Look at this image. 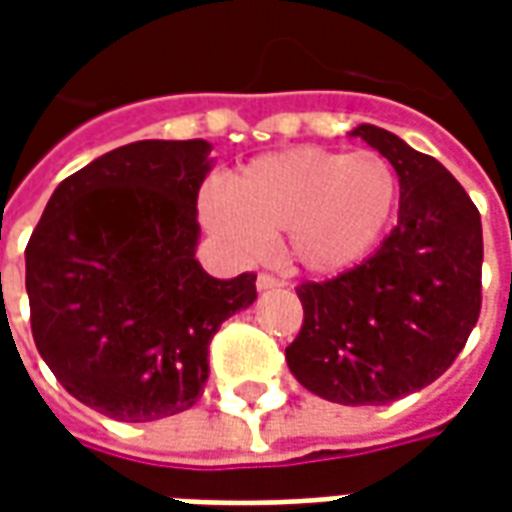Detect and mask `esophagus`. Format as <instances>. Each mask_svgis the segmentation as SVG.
<instances>
[{"label":"esophagus","instance_id":"34e87169","mask_svg":"<svg viewBox=\"0 0 512 512\" xmlns=\"http://www.w3.org/2000/svg\"><path fill=\"white\" fill-rule=\"evenodd\" d=\"M257 290H260V293H263V290H274V288H282V282H279L277 277H271V274H260V277H257Z\"/></svg>","mask_w":512,"mask_h":512}]
</instances>
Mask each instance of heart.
<instances>
[{"label": "heart", "mask_w": 512, "mask_h": 512, "mask_svg": "<svg viewBox=\"0 0 512 512\" xmlns=\"http://www.w3.org/2000/svg\"><path fill=\"white\" fill-rule=\"evenodd\" d=\"M395 167L373 150L345 153L301 145L255 158L227 183L202 191L208 233L238 257H257L271 235L293 266L337 277L365 263L395 213Z\"/></svg>", "instance_id": "1"}]
</instances>
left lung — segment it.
I'll return each mask as SVG.
<instances>
[{"instance_id": "left-lung-1", "label": "left lung", "mask_w": 512, "mask_h": 512, "mask_svg": "<svg viewBox=\"0 0 512 512\" xmlns=\"http://www.w3.org/2000/svg\"><path fill=\"white\" fill-rule=\"evenodd\" d=\"M351 136L395 167L397 227L362 266L296 288L304 323L285 359L312 395L384 406L433 384L469 340L483 301V224L436 158L370 123Z\"/></svg>"}]
</instances>
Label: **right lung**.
I'll use <instances>...</instances> for the list:
<instances>
[{
	"label": "right lung",
	"mask_w": 512,
	"mask_h": 512,
	"mask_svg": "<svg viewBox=\"0 0 512 512\" xmlns=\"http://www.w3.org/2000/svg\"><path fill=\"white\" fill-rule=\"evenodd\" d=\"M205 139L109 150L51 194L27 244L32 337L84 406L120 422L191 408L208 345L257 299L255 274L211 277L197 260Z\"/></svg>",
	"instance_id": "right-lung-1"
}]
</instances>
